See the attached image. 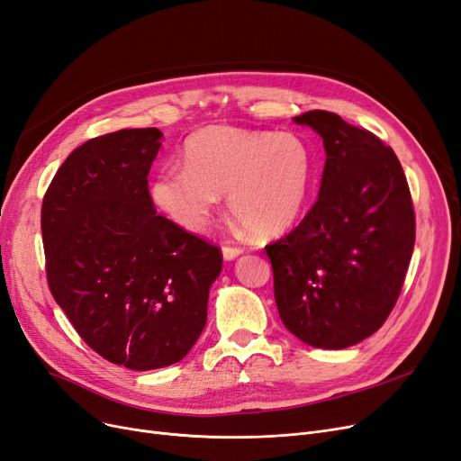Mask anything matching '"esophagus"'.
<instances>
[{"label":"esophagus","instance_id":"obj_1","mask_svg":"<svg viewBox=\"0 0 461 461\" xmlns=\"http://www.w3.org/2000/svg\"><path fill=\"white\" fill-rule=\"evenodd\" d=\"M223 259L225 261H234L236 257H240L242 253H244V249L242 248H234V246H223Z\"/></svg>","mask_w":461,"mask_h":461}]
</instances>
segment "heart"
Listing matches in <instances>:
<instances>
[{"mask_svg": "<svg viewBox=\"0 0 461 461\" xmlns=\"http://www.w3.org/2000/svg\"><path fill=\"white\" fill-rule=\"evenodd\" d=\"M185 168L160 170L151 198L181 229L206 227L221 194L244 229L259 240L293 230L316 181V160L297 136L227 124L200 128L183 147Z\"/></svg>", "mask_w": 461, "mask_h": 461, "instance_id": "heart-1", "label": "heart"}]
</instances>
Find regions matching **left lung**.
<instances>
[{
  "label": "left lung",
  "mask_w": 461,
  "mask_h": 461,
  "mask_svg": "<svg viewBox=\"0 0 461 461\" xmlns=\"http://www.w3.org/2000/svg\"><path fill=\"white\" fill-rule=\"evenodd\" d=\"M321 136L325 167L314 208L267 246L280 318L299 340L354 346L397 303L414 249V210L395 153L330 112L293 119Z\"/></svg>",
  "instance_id": "8db88e82"
}]
</instances>
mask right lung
<instances>
[{
  "instance_id": "obj_1",
  "label": "right lung",
  "mask_w": 461,
  "mask_h": 461,
  "mask_svg": "<svg viewBox=\"0 0 461 461\" xmlns=\"http://www.w3.org/2000/svg\"><path fill=\"white\" fill-rule=\"evenodd\" d=\"M158 128L88 140L43 198L41 232L54 301L107 361L153 371L189 354L223 268L215 246L157 213L147 176Z\"/></svg>"
}]
</instances>
